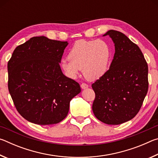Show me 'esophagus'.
<instances>
[{
    "label": "esophagus",
    "instance_id": "1",
    "mask_svg": "<svg viewBox=\"0 0 158 158\" xmlns=\"http://www.w3.org/2000/svg\"><path fill=\"white\" fill-rule=\"evenodd\" d=\"M88 87H89V85H88V84H85V83H83V84H81V88L82 89H87Z\"/></svg>",
    "mask_w": 158,
    "mask_h": 158
}]
</instances>
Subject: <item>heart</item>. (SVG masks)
Listing matches in <instances>:
<instances>
[{
  "mask_svg": "<svg viewBox=\"0 0 158 158\" xmlns=\"http://www.w3.org/2000/svg\"><path fill=\"white\" fill-rule=\"evenodd\" d=\"M111 59V47L106 41L80 40L71 48L68 59L61 61L60 68L70 78H75L82 69L85 78L95 81L106 73Z\"/></svg>",
  "mask_w": 158,
  "mask_h": 158,
  "instance_id": "b5f03b06",
  "label": "heart"
}]
</instances>
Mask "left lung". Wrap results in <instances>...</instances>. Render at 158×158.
<instances>
[{"label": "left lung", "instance_id": "left-lung-1", "mask_svg": "<svg viewBox=\"0 0 158 158\" xmlns=\"http://www.w3.org/2000/svg\"><path fill=\"white\" fill-rule=\"evenodd\" d=\"M115 53L106 73L92 84L95 93L92 109L108 125L130 121L140 110L148 92V65L137 44L121 32L110 30Z\"/></svg>", "mask_w": 158, "mask_h": 158}]
</instances>
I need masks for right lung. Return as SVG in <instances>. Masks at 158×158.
<instances>
[{
	"label": "right lung",
	"instance_id": "1",
	"mask_svg": "<svg viewBox=\"0 0 158 158\" xmlns=\"http://www.w3.org/2000/svg\"><path fill=\"white\" fill-rule=\"evenodd\" d=\"M68 42L33 37L18 46L7 63L8 90L21 116L35 124H56L67 116L79 84L59 63Z\"/></svg>",
	"mask_w": 158,
	"mask_h": 158
}]
</instances>
